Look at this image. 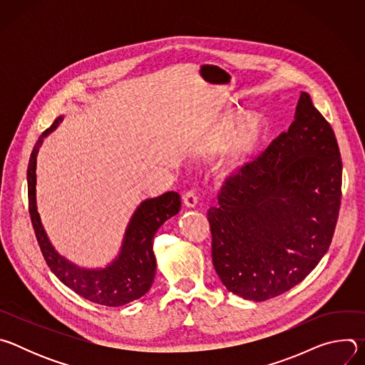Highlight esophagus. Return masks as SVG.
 <instances>
[{
	"instance_id": "esophagus-1",
	"label": "esophagus",
	"mask_w": 365,
	"mask_h": 365,
	"mask_svg": "<svg viewBox=\"0 0 365 365\" xmlns=\"http://www.w3.org/2000/svg\"><path fill=\"white\" fill-rule=\"evenodd\" d=\"M183 203L187 207H195V206H197L199 200H197V196L193 192H187V193L183 195Z\"/></svg>"
}]
</instances>
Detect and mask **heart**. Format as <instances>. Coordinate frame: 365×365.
<instances>
[{
  "label": "heart",
  "mask_w": 365,
  "mask_h": 365,
  "mask_svg": "<svg viewBox=\"0 0 365 365\" xmlns=\"http://www.w3.org/2000/svg\"><path fill=\"white\" fill-rule=\"evenodd\" d=\"M240 117L231 115L221 120L205 138L207 153L222 151L217 173L222 180L240 176L257 158L266 137L267 124L263 117L254 115L234 130Z\"/></svg>",
  "instance_id": "obj_1"
}]
</instances>
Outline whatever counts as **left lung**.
<instances>
[{"label":"left lung","instance_id":"1","mask_svg":"<svg viewBox=\"0 0 365 365\" xmlns=\"http://www.w3.org/2000/svg\"><path fill=\"white\" fill-rule=\"evenodd\" d=\"M342 162L329 123L300 92L294 121L207 211L222 284L263 302L299 284L325 255L341 205Z\"/></svg>","mask_w":365,"mask_h":365}]
</instances>
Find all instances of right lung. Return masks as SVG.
I'll use <instances>...</instances> for the list:
<instances>
[{
	"label": "right lung",
	"instance_id": "add662e5",
	"mask_svg": "<svg viewBox=\"0 0 365 365\" xmlns=\"http://www.w3.org/2000/svg\"><path fill=\"white\" fill-rule=\"evenodd\" d=\"M65 115L55 120L33 147L27 168L29 206L34 232L47 266L65 286L93 303L103 306H123L143 297L153 284L155 257L153 238L159 228L180 211V196L166 192L158 197H148L138 203L133 212L118 254L103 267L88 269L75 264L51 244L40 214L37 211V155L44 138L53 133Z\"/></svg>",
	"mask_w": 365,
	"mask_h": 365
}]
</instances>
